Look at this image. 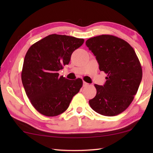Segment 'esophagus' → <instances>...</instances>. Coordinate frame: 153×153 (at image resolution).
I'll list each match as a JSON object with an SVG mask.
<instances>
[{"mask_svg": "<svg viewBox=\"0 0 153 153\" xmlns=\"http://www.w3.org/2000/svg\"><path fill=\"white\" fill-rule=\"evenodd\" d=\"M87 86H88V83H86V82H83V86L86 87Z\"/></svg>", "mask_w": 153, "mask_h": 153, "instance_id": "34e87169", "label": "esophagus"}]
</instances>
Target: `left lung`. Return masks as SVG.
Instances as JSON below:
<instances>
[{
	"label": "left lung",
	"mask_w": 153,
	"mask_h": 153,
	"mask_svg": "<svg viewBox=\"0 0 153 153\" xmlns=\"http://www.w3.org/2000/svg\"><path fill=\"white\" fill-rule=\"evenodd\" d=\"M86 45L107 74L103 86L95 84L97 94L89 100L90 107L105 116L123 112L134 100L142 77L139 59L129 44L112 35L89 38Z\"/></svg>",
	"instance_id": "8db88e82"
}]
</instances>
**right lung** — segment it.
I'll return each mask as SVG.
<instances>
[{
    "label": "right lung",
    "mask_w": 153,
    "mask_h": 153,
    "mask_svg": "<svg viewBox=\"0 0 153 153\" xmlns=\"http://www.w3.org/2000/svg\"><path fill=\"white\" fill-rule=\"evenodd\" d=\"M84 42L83 38L51 34L33 44L25 56L22 80L30 102L48 117L65 111L81 88L82 79L59 76L58 71L68 65L71 54Z\"/></svg>",
    "instance_id": "obj_1"
}]
</instances>
